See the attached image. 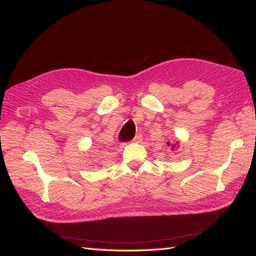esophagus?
<instances>
[{
    "mask_svg": "<svg viewBox=\"0 0 256 256\" xmlns=\"http://www.w3.org/2000/svg\"><path fill=\"white\" fill-rule=\"evenodd\" d=\"M140 140H142V135H140V134H138L136 136H135V138H133V142H140Z\"/></svg>",
    "mask_w": 256,
    "mask_h": 256,
    "instance_id": "1",
    "label": "esophagus"
}]
</instances>
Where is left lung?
<instances>
[{
	"label": "left lung",
	"instance_id": "obj_1",
	"mask_svg": "<svg viewBox=\"0 0 256 256\" xmlns=\"http://www.w3.org/2000/svg\"><path fill=\"white\" fill-rule=\"evenodd\" d=\"M167 145L170 146L172 150H175L176 148H179V142L178 140H174V142H167Z\"/></svg>",
	"mask_w": 256,
	"mask_h": 256
}]
</instances>
